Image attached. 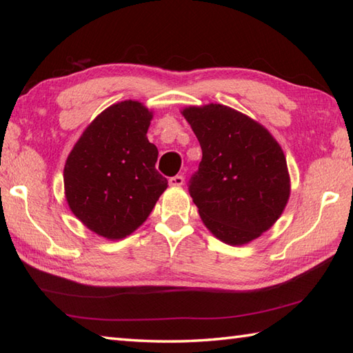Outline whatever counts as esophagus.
Wrapping results in <instances>:
<instances>
[{
	"label": "esophagus",
	"instance_id": "34e87169",
	"mask_svg": "<svg viewBox=\"0 0 353 353\" xmlns=\"http://www.w3.org/2000/svg\"><path fill=\"white\" fill-rule=\"evenodd\" d=\"M168 183L171 186H182L183 185V176H174L168 179Z\"/></svg>",
	"mask_w": 353,
	"mask_h": 353
}]
</instances>
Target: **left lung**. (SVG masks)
Masks as SVG:
<instances>
[{
  "label": "left lung",
  "mask_w": 353,
  "mask_h": 353,
  "mask_svg": "<svg viewBox=\"0 0 353 353\" xmlns=\"http://www.w3.org/2000/svg\"><path fill=\"white\" fill-rule=\"evenodd\" d=\"M200 142L190 194L201 221L220 241L244 245L282 215L291 183L283 150L264 125L224 104L181 110Z\"/></svg>",
  "instance_id": "1"
}]
</instances>
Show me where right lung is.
Segmentation results:
<instances>
[{
	"label": "right lung",
	"instance_id": "add662e5",
	"mask_svg": "<svg viewBox=\"0 0 353 353\" xmlns=\"http://www.w3.org/2000/svg\"><path fill=\"white\" fill-rule=\"evenodd\" d=\"M153 112L134 100L97 115L66 157L65 197L85 226L110 241L133 234L168 188L147 132Z\"/></svg>",
	"mask_w": 353,
	"mask_h": 353
}]
</instances>
